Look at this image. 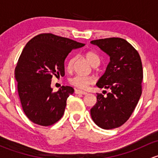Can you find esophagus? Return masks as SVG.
Instances as JSON below:
<instances>
[{
	"label": "esophagus",
	"instance_id": "esophagus-1",
	"mask_svg": "<svg viewBox=\"0 0 158 158\" xmlns=\"http://www.w3.org/2000/svg\"><path fill=\"white\" fill-rule=\"evenodd\" d=\"M75 93H76V94H81V95H86L87 92H84V91H82V90H79V89H76V90H75Z\"/></svg>",
	"mask_w": 158,
	"mask_h": 158
}]
</instances>
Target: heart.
I'll use <instances>...</instances> for the list:
<instances>
[{
  "label": "heart",
  "mask_w": 158,
  "mask_h": 158,
  "mask_svg": "<svg viewBox=\"0 0 158 158\" xmlns=\"http://www.w3.org/2000/svg\"><path fill=\"white\" fill-rule=\"evenodd\" d=\"M85 59L87 61L92 65V66H97L99 65L100 63V58L98 56V54L95 53V52H92L89 51L87 52L85 55ZM75 58L72 57L69 60L67 63V69L71 70L73 67V64H74ZM69 82L71 85L73 86L76 87L78 89H86L90 85H92L94 82V79H92L91 76H80V75H77V76H73L69 80Z\"/></svg>",
  "instance_id": "heart-1"
}]
</instances>
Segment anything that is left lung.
Listing matches in <instances>:
<instances>
[{
  "label": "left lung",
  "mask_w": 158,
  "mask_h": 158,
  "mask_svg": "<svg viewBox=\"0 0 158 158\" xmlns=\"http://www.w3.org/2000/svg\"><path fill=\"white\" fill-rule=\"evenodd\" d=\"M91 44L109 56V65L96 85L111 89L106 97L97 93V102L90 110L91 117L100 128H118L128 121L141 95V57L138 51L122 38L95 40Z\"/></svg>",
  "instance_id": "1"
}]
</instances>
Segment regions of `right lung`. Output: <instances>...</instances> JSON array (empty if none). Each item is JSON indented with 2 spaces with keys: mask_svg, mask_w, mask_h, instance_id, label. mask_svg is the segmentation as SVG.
Returning a JSON list of instances; mask_svg holds the SVG:
<instances>
[{
  "mask_svg": "<svg viewBox=\"0 0 158 158\" xmlns=\"http://www.w3.org/2000/svg\"><path fill=\"white\" fill-rule=\"evenodd\" d=\"M84 44L52 33L32 38L22 51L14 74L22 108L33 123L49 126L64 114L66 100L74 92L71 86L52 92V76H64V61L73 49Z\"/></svg>",
  "mask_w": 158,
  "mask_h": 158,
  "instance_id": "obj_1",
  "label": "right lung"
}]
</instances>
